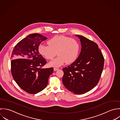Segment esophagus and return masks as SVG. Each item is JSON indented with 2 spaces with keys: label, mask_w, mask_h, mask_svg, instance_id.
Listing matches in <instances>:
<instances>
[{
  "label": "esophagus",
  "mask_w": 120,
  "mask_h": 120,
  "mask_svg": "<svg viewBox=\"0 0 120 120\" xmlns=\"http://www.w3.org/2000/svg\"><path fill=\"white\" fill-rule=\"evenodd\" d=\"M59 70V69L57 68H54V70L55 71H57V70Z\"/></svg>",
  "instance_id": "obj_1"
}]
</instances>
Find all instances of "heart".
<instances>
[{"label":"heart","instance_id":"1","mask_svg":"<svg viewBox=\"0 0 120 120\" xmlns=\"http://www.w3.org/2000/svg\"><path fill=\"white\" fill-rule=\"evenodd\" d=\"M49 45L40 44L38 46L39 53L45 59H52L56 55V58L49 63L52 67H59L65 62L71 64L76 59L79 51V45L75 39L64 36H55L48 41Z\"/></svg>","mask_w":120,"mask_h":120}]
</instances>
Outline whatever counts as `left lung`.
Wrapping results in <instances>:
<instances>
[{"label": "left lung", "instance_id": "left-lung-1", "mask_svg": "<svg viewBox=\"0 0 120 120\" xmlns=\"http://www.w3.org/2000/svg\"><path fill=\"white\" fill-rule=\"evenodd\" d=\"M81 51L72 64L63 69L64 86L76 94L85 93L94 88L99 82L104 66L103 55L95 42L81 35Z\"/></svg>", "mask_w": 120, "mask_h": 120}]
</instances>
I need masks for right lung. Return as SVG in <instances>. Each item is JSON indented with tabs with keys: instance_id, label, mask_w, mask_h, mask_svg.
Here are the masks:
<instances>
[{
	"instance_id": "obj_1",
	"label": "right lung",
	"mask_w": 120,
	"mask_h": 120,
	"mask_svg": "<svg viewBox=\"0 0 120 120\" xmlns=\"http://www.w3.org/2000/svg\"><path fill=\"white\" fill-rule=\"evenodd\" d=\"M47 38L33 33L19 42L14 47L11 57V72L17 84L25 92L37 94L46 88L53 68H42L47 63L39 53L38 46Z\"/></svg>"
}]
</instances>
